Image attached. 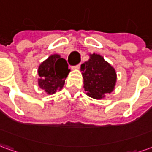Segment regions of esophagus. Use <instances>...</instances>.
<instances>
[{
  "mask_svg": "<svg viewBox=\"0 0 152 152\" xmlns=\"http://www.w3.org/2000/svg\"><path fill=\"white\" fill-rule=\"evenodd\" d=\"M75 68L77 70H79L80 68V64H78V65H76V66H75Z\"/></svg>",
  "mask_w": 152,
  "mask_h": 152,
  "instance_id": "obj_1",
  "label": "esophagus"
}]
</instances>
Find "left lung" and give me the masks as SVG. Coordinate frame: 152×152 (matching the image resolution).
Masks as SVG:
<instances>
[{
	"label": "left lung",
	"mask_w": 152,
	"mask_h": 152,
	"mask_svg": "<svg viewBox=\"0 0 152 152\" xmlns=\"http://www.w3.org/2000/svg\"><path fill=\"white\" fill-rule=\"evenodd\" d=\"M84 89L87 95L94 99L105 98L114 90L116 72L113 66L98 53H90L89 59L80 66Z\"/></svg>",
	"instance_id": "obj_1"
}]
</instances>
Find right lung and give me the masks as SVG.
<instances>
[{
	"label": "right lung",
	"instance_id": "obj_1",
	"mask_svg": "<svg viewBox=\"0 0 152 152\" xmlns=\"http://www.w3.org/2000/svg\"><path fill=\"white\" fill-rule=\"evenodd\" d=\"M69 72L66 60L58 53L51 54L38 67V86L48 94H53L63 89Z\"/></svg>",
	"mask_w": 152,
	"mask_h": 152
}]
</instances>
